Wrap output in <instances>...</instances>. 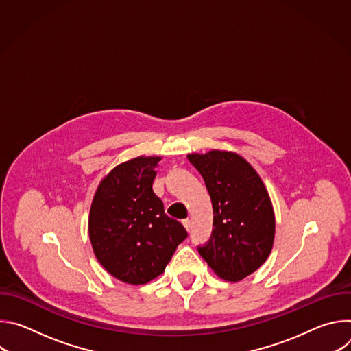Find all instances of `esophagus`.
Instances as JSON below:
<instances>
[{"label":"esophagus","instance_id":"obj_1","mask_svg":"<svg viewBox=\"0 0 351 351\" xmlns=\"http://www.w3.org/2000/svg\"><path fill=\"white\" fill-rule=\"evenodd\" d=\"M182 223H183V226L186 228V230H187V232L191 229V221H190V219H183V221H182Z\"/></svg>","mask_w":351,"mask_h":351}]
</instances>
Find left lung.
Instances as JSON below:
<instances>
[{"instance_id": "obj_1", "label": "left lung", "mask_w": 351, "mask_h": 351, "mask_svg": "<svg viewBox=\"0 0 351 351\" xmlns=\"http://www.w3.org/2000/svg\"><path fill=\"white\" fill-rule=\"evenodd\" d=\"M204 178L214 210V229L202 256L215 275L239 282L269 257L275 213L268 190L244 157L228 149L187 154Z\"/></svg>"}]
</instances>
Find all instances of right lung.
<instances>
[{"label":"right lung","mask_w":351,"mask_h":351,"mask_svg":"<svg viewBox=\"0 0 351 351\" xmlns=\"http://www.w3.org/2000/svg\"><path fill=\"white\" fill-rule=\"evenodd\" d=\"M160 156H138L114 167L98 183L88 237L103 268L121 282L145 285L164 274L187 237L153 190Z\"/></svg>","instance_id":"1"}]
</instances>
